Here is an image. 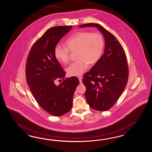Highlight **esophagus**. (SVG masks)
Masks as SVG:
<instances>
[{
  "label": "esophagus",
  "instance_id": "34e87169",
  "mask_svg": "<svg viewBox=\"0 0 152 152\" xmlns=\"http://www.w3.org/2000/svg\"><path fill=\"white\" fill-rule=\"evenodd\" d=\"M78 79H79V81H80V83H82V77H79Z\"/></svg>",
  "mask_w": 152,
  "mask_h": 152
}]
</instances>
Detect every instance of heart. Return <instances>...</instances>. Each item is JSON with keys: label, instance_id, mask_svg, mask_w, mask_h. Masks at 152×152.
Returning a JSON list of instances; mask_svg holds the SVG:
<instances>
[{"label": "heart", "instance_id": "1", "mask_svg": "<svg viewBox=\"0 0 152 152\" xmlns=\"http://www.w3.org/2000/svg\"><path fill=\"white\" fill-rule=\"evenodd\" d=\"M66 47L56 46L54 57L63 64L69 61L70 51L77 50V61L67 68L70 76H78L83 74L90 64H94L101 57L105 47V41L101 34L88 31H78L72 34L65 41Z\"/></svg>", "mask_w": 152, "mask_h": 152}]
</instances>
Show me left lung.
Returning <instances> with one entry per match:
<instances>
[{
  "label": "left lung",
  "mask_w": 152,
  "mask_h": 152,
  "mask_svg": "<svg viewBox=\"0 0 152 152\" xmlns=\"http://www.w3.org/2000/svg\"><path fill=\"white\" fill-rule=\"evenodd\" d=\"M80 28H97L104 35V53L83 75L86 87L85 96L91 108L106 111L115 105L124 91L128 82V65L124 50L113 34L97 23L80 25Z\"/></svg>",
  "instance_id": "1"
}]
</instances>
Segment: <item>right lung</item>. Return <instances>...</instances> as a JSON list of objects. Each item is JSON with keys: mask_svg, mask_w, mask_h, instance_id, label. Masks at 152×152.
<instances>
[{"mask_svg": "<svg viewBox=\"0 0 152 152\" xmlns=\"http://www.w3.org/2000/svg\"><path fill=\"white\" fill-rule=\"evenodd\" d=\"M72 27L48 29L31 48L26 63L27 83L34 98L41 108L57 117L71 110L75 91L80 83L78 78L73 76L55 84L57 79L64 80L65 72L54 57V48Z\"/></svg>", "mask_w": 152, "mask_h": 152, "instance_id": "add662e5", "label": "right lung"}]
</instances>
